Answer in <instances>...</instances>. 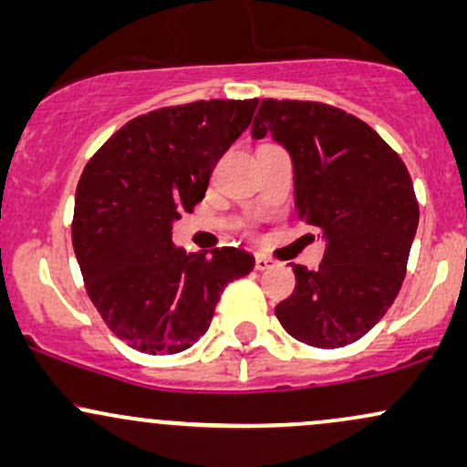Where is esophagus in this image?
Wrapping results in <instances>:
<instances>
[{
  "mask_svg": "<svg viewBox=\"0 0 467 467\" xmlns=\"http://www.w3.org/2000/svg\"><path fill=\"white\" fill-rule=\"evenodd\" d=\"M276 265V261L272 259V256H265V254H256V259H254V267L259 272H264V270H270V267H275Z\"/></svg>",
  "mask_w": 467,
  "mask_h": 467,
  "instance_id": "1",
  "label": "esophagus"
}]
</instances>
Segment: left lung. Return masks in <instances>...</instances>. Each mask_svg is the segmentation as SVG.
<instances>
[{
	"label": "left lung",
	"instance_id": "obj_1",
	"mask_svg": "<svg viewBox=\"0 0 467 467\" xmlns=\"http://www.w3.org/2000/svg\"><path fill=\"white\" fill-rule=\"evenodd\" d=\"M292 155L298 217L325 239L318 270L292 265L296 289L276 305L283 329L318 349L360 340L406 276L420 203L406 164L358 116L316 100H261L252 125Z\"/></svg>",
	"mask_w": 467,
	"mask_h": 467
}]
</instances>
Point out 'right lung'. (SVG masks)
Here are the masks:
<instances>
[{"label":"right lung","instance_id":"right-lung-1","mask_svg":"<svg viewBox=\"0 0 467 467\" xmlns=\"http://www.w3.org/2000/svg\"><path fill=\"white\" fill-rule=\"evenodd\" d=\"M259 100L160 107L122 125L83 169L72 245L89 301L114 334L151 356L182 353L211 327L223 287L250 275L239 248L186 254L171 223L203 200L213 166Z\"/></svg>","mask_w":467,"mask_h":467}]
</instances>
